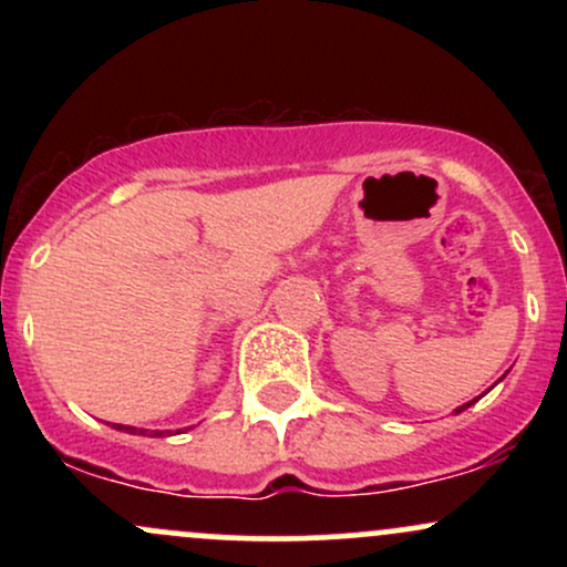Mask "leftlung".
<instances>
[{"mask_svg": "<svg viewBox=\"0 0 567 567\" xmlns=\"http://www.w3.org/2000/svg\"><path fill=\"white\" fill-rule=\"evenodd\" d=\"M472 405V402H466V405H461L458 410H455V413H461V410H466V408H470Z\"/></svg>", "mask_w": 567, "mask_h": 567, "instance_id": "obj_1", "label": "left lung"}]
</instances>
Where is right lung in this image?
<instances>
[{
  "label": "right lung",
  "mask_w": 567,
  "mask_h": 567,
  "mask_svg": "<svg viewBox=\"0 0 567 567\" xmlns=\"http://www.w3.org/2000/svg\"><path fill=\"white\" fill-rule=\"evenodd\" d=\"M116 429H125V432H133V434H135V429H133V426H122V424H116ZM138 434H146V429H138ZM162 434H165V432H152V434H148V437H162Z\"/></svg>",
  "instance_id": "obj_1"
}]
</instances>
